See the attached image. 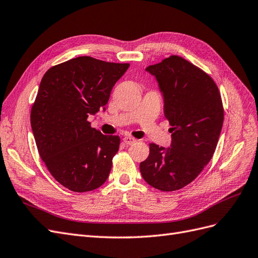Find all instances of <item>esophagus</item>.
I'll return each mask as SVG.
<instances>
[{
	"instance_id": "esophagus-1",
	"label": "esophagus",
	"mask_w": 258,
	"mask_h": 258,
	"mask_svg": "<svg viewBox=\"0 0 258 258\" xmlns=\"http://www.w3.org/2000/svg\"><path fill=\"white\" fill-rule=\"evenodd\" d=\"M123 142L126 143L127 145H132V144H135L137 142V140L135 138H132V137H124Z\"/></svg>"
}]
</instances>
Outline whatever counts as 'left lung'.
<instances>
[{"label": "left lung", "mask_w": 258, "mask_h": 258, "mask_svg": "<svg viewBox=\"0 0 258 258\" xmlns=\"http://www.w3.org/2000/svg\"><path fill=\"white\" fill-rule=\"evenodd\" d=\"M156 77L169 120L171 146L150 144V155L140 163L145 182L162 191L191 183L208 165L220 138L224 108L212 77L178 56L146 68Z\"/></svg>", "instance_id": "obj_1"}]
</instances>
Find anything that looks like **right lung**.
Wrapping results in <instances>:
<instances>
[{"label": "right lung", "mask_w": 258, "mask_h": 258, "mask_svg": "<svg viewBox=\"0 0 258 258\" xmlns=\"http://www.w3.org/2000/svg\"><path fill=\"white\" fill-rule=\"evenodd\" d=\"M129 63L84 56L51 67L31 108V127L41 158L57 182L75 192L98 188L118 152V136L90 127L89 115L105 110Z\"/></svg>", "instance_id": "1"}]
</instances>
